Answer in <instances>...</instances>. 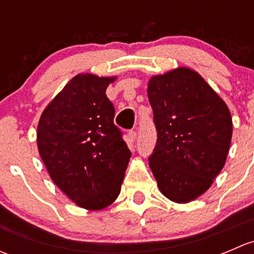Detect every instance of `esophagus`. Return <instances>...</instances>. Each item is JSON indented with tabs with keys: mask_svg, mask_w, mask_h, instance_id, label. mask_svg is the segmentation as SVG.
I'll return each instance as SVG.
<instances>
[{
	"mask_svg": "<svg viewBox=\"0 0 254 254\" xmlns=\"http://www.w3.org/2000/svg\"><path fill=\"white\" fill-rule=\"evenodd\" d=\"M127 137H129V142L132 143L135 140H136L137 132L135 131V130H131V131H129V134H127Z\"/></svg>",
	"mask_w": 254,
	"mask_h": 254,
	"instance_id": "34e87169",
	"label": "esophagus"
}]
</instances>
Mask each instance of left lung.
Instances as JSON below:
<instances>
[{
  "instance_id": "1",
  "label": "left lung",
  "mask_w": 254,
  "mask_h": 254,
  "mask_svg": "<svg viewBox=\"0 0 254 254\" xmlns=\"http://www.w3.org/2000/svg\"><path fill=\"white\" fill-rule=\"evenodd\" d=\"M147 94L157 130L150 168L163 195L188 203L205 193L226 162L231 114L204 78L187 67L151 77Z\"/></svg>"
}]
</instances>
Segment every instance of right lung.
I'll return each mask as SVG.
<instances>
[{"instance_id":"right-lung-1","label":"right lung","mask_w":254,"mask_h":254,"mask_svg":"<svg viewBox=\"0 0 254 254\" xmlns=\"http://www.w3.org/2000/svg\"><path fill=\"white\" fill-rule=\"evenodd\" d=\"M114 79L75 76L49 103L38 125V150L51 179L88 210L104 209L118 198L131 157L106 94Z\"/></svg>"}]
</instances>
